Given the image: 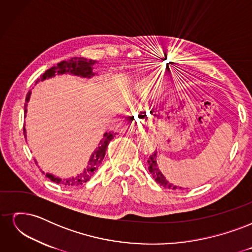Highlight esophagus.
Listing matches in <instances>:
<instances>
[{
    "label": "esophagus",
    "instance_id": "34e87169",
    "mask_svg": "<svg viewBox=\"0 0 252 252\" xmlns=\"http://www.w3.org/2000/svg\"><path fill=\"white\" fill-rule=\"evenodd\" d=\"M144 131V129L141 125H133L130 127V132L133 133V134H138V133H141Z\"/></svg>",
    "mask_w": 252,
    "mask_h": 252
}]
</instances>
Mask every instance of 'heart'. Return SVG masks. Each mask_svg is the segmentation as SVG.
<instances>
[{
	"instance_id": "heart-1",
	"label": "heart",
	"mask_w": 252,
	"mask_h": 252,
	"mask_svg": "<svg viewBox=\"0 0 252 252\" xmlns=\"http://www.w3.org/2000/svg\"><path fill=\"white\" fill-rule=\"evenodd\" d=\"M164 84L159 74H149L135 84L132 90L130 100L133 104H140L149 96L154 95L157 91L162 88Z\"/></svg>"
}]
</instances>
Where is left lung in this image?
Segmentation results:
<instances>
[{
    "instance_id": "1",
    "label": "left lung",
    "mask_w": 252,
    "mask_h": 252,
    "mask_svg": "<svg viewBox=\"0 0 252 252\" xmlns=\"http://www.w3.org/2000/svg\"><path fill=\"white\" fill-rule=\"evenodd\" d=\"M148 170L151 173L152 177L156 180V182L158 184L162 185L165 188H169L172 190H177V189H187V188H183L177 185H173L172 183H170L168 180H166V178L164 177V174L161 172L158 168V151L156 150L154 154H152L149 158H148Z\"/></svg>"
}]
</instances>
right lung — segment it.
I'll use <instances>...</instances> for the list:
<instances>
[{"label":"right lung","instance_id":"obj_1","mask_svg":"<svg viewBox=\"0 0 252 252\" xmlns=\"http://www.w3.org/2000/svg\"><path fill=\"white\" fill-rule=\"evenodd\" d=\"M97 63L95 60H90V59H85V58H73L68 61H62L57 64V66H53L49 69L45 71L40 79L35 82L39 83L40 81H45V80H49L51 78H55L56 75L60 74H71L74 75V77H79V78H85V79H91L94 77L96 72H94V65ZM30 95H32V90L28 91L27 96H26V103L24 105V109H25V114L27 112V104L30 100ZM24 135L26 138V128L24 126ZM113 132H105L103 134V138L98 143V147L95 148V150L91 154L90 158L88 161V165L85 169H84L80 174L75 175V177H71L68 179H61L59 177H56L51 173H45L42 171V173L45 174V177L48 178L50 181L57 183V184H62L65 186H69V187H75L84 184L87 181L90 180V178L95 173V171L98 169V167L102 164L106 150H107L108 144L109 142L113 139ZM36 163V161H35Z\"/></svg>","mask_w":252,"mask_h":252}]
</instances>
